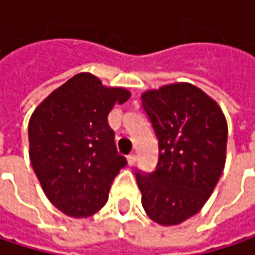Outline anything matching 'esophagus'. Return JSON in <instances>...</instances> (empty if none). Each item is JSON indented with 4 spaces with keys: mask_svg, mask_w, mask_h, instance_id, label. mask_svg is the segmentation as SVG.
Segmentation results:
<instances>
[{
    "mask_svg": "<svg viewBox=\"0 0 255 255\" xmlns=\"http://www.w3.org/2000/svg\"><path fill=\"white\" fill-rule=\"evenodd\" d=\"M135 159H137L135 153H129V155H128V156H127L128 165H134V164H135Z\"/></svg>",
    "mask_w": 255,
    "mask_h": 255,
    "instance_id": "obj_1",
    "label": "esophagus"
}]
</instances>
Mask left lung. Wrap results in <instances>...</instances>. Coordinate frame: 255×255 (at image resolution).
<instances>
[{
  "instance_id": "obj_1",
  "label": "left lung",
  "mask_w": 255,
  "mask_h": 255,
  "mask_svg": "<svg viewBox=\"0 0 255 255\" xmlns=\"http://www.w3.org/2000/svg\"><path fill=\"white\" fill-rule=\"evenodd\" d=\"M158 138L153 173H135L141 205L155 223L174 226L195 216L213 193L226 162L228 123L201 88L177 82L141 94Z\"/></svg>"
}]
</instances>
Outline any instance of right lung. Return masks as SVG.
I'll return each instance as SVG.
<instances>
[{"label": "right lung", "mask_w": 255, "mask_h": 255, "mask_svg": "<svg viewBox=\"0 0 255 255\" xmlns=\"http://www.w3.org/2000/svg\"><path fill=\"white\" fill-rule=\"evenodd\" d=\"M129 99L121 87H105L82 72L54 90L29 120V158L50 202L63 214L97 213L127 159L118 153L108 115Z\"/></svg>", "instance_id": "1"}]
</instances>
